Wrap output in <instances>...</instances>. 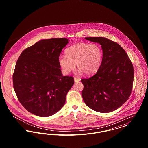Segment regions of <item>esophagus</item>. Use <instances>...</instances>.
<instances>
[{
  "instance_id": "34e87169",
  "label": "esophagus",
  "mask_w": 148,
  "mask_h": 148,
  "mask_svg": "<svg viewBox=\"0 0 148 148\" xmlns=\"http://www.w3.org/2000/svg\"><path fill=\"white\" fill-rule=\"evenodd\" d=\"M74 82H75V83H77V82H79L80 81V79L77 78V77H74Z\"/></svg>"
}]
</instances>
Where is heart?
Listing matches in <instances>:
<instances>
[{
	"label": "heart",
	"mask_w": 148,
	"mask_h": 148,
	"mask_svg": "<svg viewBox=\"0 0 148 148\" xmlns=\"http://www.w3.org/2000/svg\"><path fill=\"white\" fill-rule=\"evenodd\" d=\"M65 56H60L59 64L64 74H69L76 68L77 73L92 75L98 71L102 62L103 52L96 44L78 42L66 48Z\"/></svg>",
	"instance_id": "obj_1"
}]
</instances>
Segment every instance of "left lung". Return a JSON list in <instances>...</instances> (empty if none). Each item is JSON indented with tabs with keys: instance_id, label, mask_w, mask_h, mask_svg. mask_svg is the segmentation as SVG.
<instances>
[{
	"instance_id": "left-lung-1",
	"label": "left lung",
	"mask_w": 148,
	"mask_h": 148,
	"mask_svg": "<svg viewBox=\"0 0 148 148\" xmlns=\"http://www.w3.org/2000/svg\"><path fill=\"white\" fill-rule=\"evenodd\" d=\"M85 39L100 44L101 65L92 77L82 79V95L85 104L100 113L113 112L123 106L132 90L134 69L124 49L119 44L104 37Z\"/></svg>"
}]
</instances>
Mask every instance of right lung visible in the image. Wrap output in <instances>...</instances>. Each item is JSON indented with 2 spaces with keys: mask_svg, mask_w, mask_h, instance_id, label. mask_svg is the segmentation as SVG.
<instances>
[{
  "mask_svg": "<svg viewBox=\"0 0 148 148\" xmlns=\"http://www.w3.org/2000/svg\"><path fill=\"white\" fill-rule=\"evenodd\" d=\"M68 40H40L24 50L16 62L14 91L21 105L36 116L48 117L60 110L74 83L73 77L63 75L58 62Z\"/></svg>",
  "mask_w": 148,
  "mask_h": 148,
  "instance_id": "add662e5",
  "label": "right lung"
}]
</instances>
